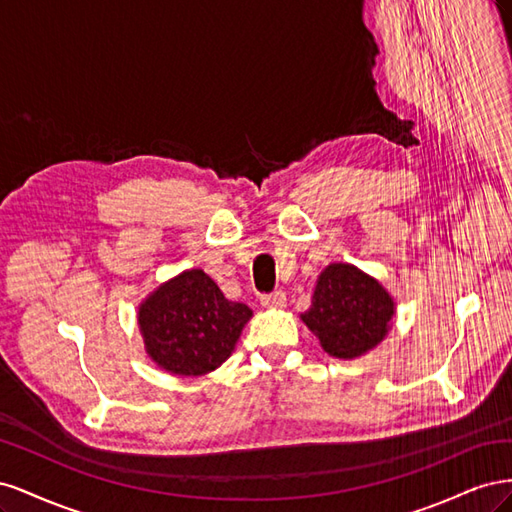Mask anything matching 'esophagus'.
Listing matches in <instances>:
<instances>
[{
  "instance_id": "obj_1",
  "label": "esophagus",
  "mask_w": 512,
  "mask_h": 512,
  "mask_svg": "<svg viewBox=\"0 0 512 512\" xmlns=\"http://www.w3.org/2000/svg\"><path fill=\"white\" fill-rule=\"evenodd\" d=\"M260 303L265 305V307H273V309L284 307L286 305V294L282 290H275L271 294H265V297L260 299Z\"/></svg>"
}]
</instances>
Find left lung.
Here are the masks:
<instances>
[{
  "mask_svg": "<svg viewBox=\"0 0 512 512\" xmlns=\"http://www.w3.org/2000/svg\"><path fill=\"white\" fill-rule=\"evenodd\" d=\"M395 301L376 277L348 262H331L318 275L312 307L301 316L322 350L335 359H359L389 335Z\"/></svg>",
  "mask_w": 512,
  "mask_h": 512,
  "instance_id": "8db88e82",
  "label": "left lung"
}]
</instances>
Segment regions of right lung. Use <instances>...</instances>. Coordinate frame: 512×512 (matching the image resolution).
Masks as SVG:
<instances>
[{"mask_svg": "<svg viewBox=\"0 0 512 512\" xmlns=\"http://www.w3.org/2000/svg\"><path fill=\"white\" fill-rule=\"evenodd\" d=\"M252 309L228 301L203 269H188L149 292L138 305L149 359L168 374L198 378L235 350Z\"/></svg>", "mask_w": 512, "mask_h": 512, "instance_id": "obj_1", "label": "right lung"}]
</instances>
